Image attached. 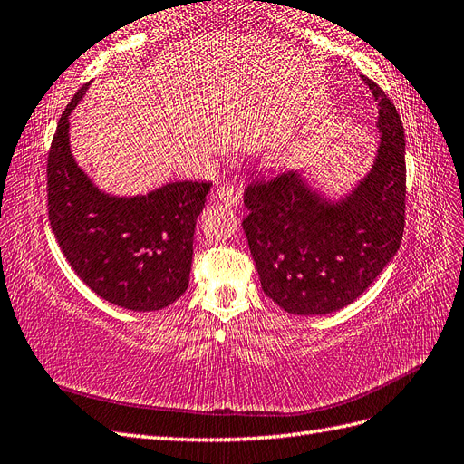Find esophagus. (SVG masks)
Masks as SVG:
<instances>
[{
    "mask_svg": "<svg viewBox=\"0 0 464 464\" xmlns=\"http://www.w3.org/2000/svg\"><path fill=\"white\" fill-rule=\"evenodd\" d=\"M217 198L224 203V205H234L237 201V193L236 188L230 184H224L217 189Z\"/></svg>",
    "mask_w": 464,
    "mask_h": 464,
    "instance_id": "esophagus-1",
    "label": "esophagus"
}]
</instances>
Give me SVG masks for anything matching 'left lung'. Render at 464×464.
Returning <instances> with one entry per match:
<instances>
[{
    "instance_id": "1",
    "label": "left lung",
    "mask_w": 464,
    "mask_h": 464,
    "mask_svg": "<svg viewBox=\"0 0 464 464\" xmlns=\"http://www.w3.org/2000/svg\"><path fill=\"white\" fill-rule=\"evenodd\" d=\"M377 104L379 145L370 172L331 199L302 170L244 191L242 227L261 288L294 315L343 310L395 257L404 232L406 166L399 111L375 82L363 77Z\"/></svg>"
}]
</instances>
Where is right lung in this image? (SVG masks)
I'll use <instances>...</instances> for the list:
<instances>
[{"instance_id":"right-lung-1","label":"right lung","mask_w":464,"mask_h":464,"mask_svg":"<svg viewBox=\"0 0 464 464\" xmlns=\"http://www.w3.org/2000/svg\"><path fill=\"white\" fill-rule=\"evenodd\" d=\"M67 104L48 154V218L65 259L98 296L131 312H157L188 290L195 222L210 181H170L147 195L118 198L98 189L77 166Z\"/></svg>"}]
</instances>
